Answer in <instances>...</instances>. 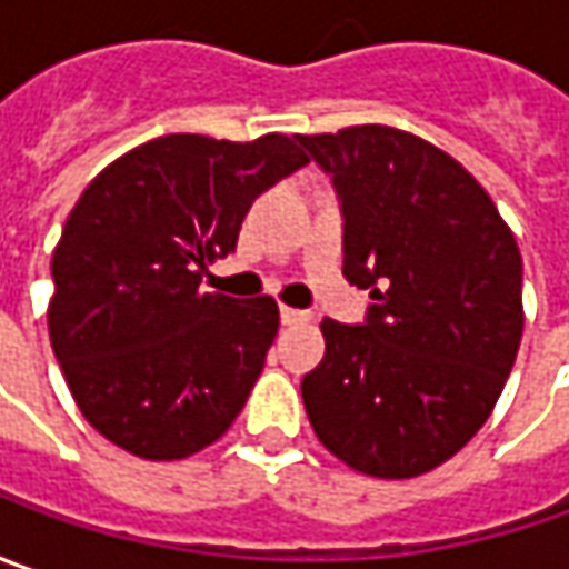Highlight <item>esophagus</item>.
<instances>
[{
  "label": "esophagus",
  "instance_id": "1",
  "mask_svg": "<svg viewBox=\"0 0 569 569\" xmlns=\"http://www.w3.org/2000/svg\"><path fill=\"white\" fill-rule=\"evenodd\" d=\"M281 322L284 326H303V322H310V313L307 310H295V307H281Z\"/></svg>",
  "mask_w": 569,
  "mask_h": 569
}]
</instances>
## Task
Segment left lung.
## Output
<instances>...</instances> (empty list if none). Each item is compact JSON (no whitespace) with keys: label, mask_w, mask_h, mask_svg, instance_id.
Here are the masks:
<instances>
[{"label":"left lung","mask_w":569,"mask_h":569,"mask_svg":"<svg viewBox=\"0 0 569 569\" xmlns=\"http://www.w3.org/2000/svg\"><path fill=\"white\" fill-rule=\"evenodd\" d=\"M339 192L345 266L373 303L322 319L300 392L345 466L415 478L456 456L503 392L522 339V256L491 196L447 151L392 126L297 136Z\"/></svg>","instance_id":"8db88e82"}]
</instances>
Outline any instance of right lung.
<instances>
[{
    "mask_svg": "<svg viewBox=\"0 0 569 569\" xmlns=\"http://www.w3.org/2000/svg\"><path fill=\"white\" fill-rule=\"evenodd\" d=\"M300 139L161 136L103 167L53 252L50 345L88 425L170 462L214 443L278 332L272 297L211 295L250 206L307 164Z\"/></svg>",
    "mask_w": 569,
    "mask_h": 569,
    "instance_id": "right-lung-1",
    "label": "right lung"
}]
</instances>
